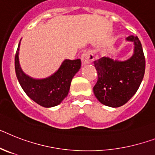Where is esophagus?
<instances>
[{
	"label": "esophagus",
	"mask_w": 155,
	"mask_h": 155,
	"mask_svg": "<svg viewBox=\"0 0 155 155\" xmlns=\"http://www.w3.org/2000/svg\"><path fill=\"white\" fill-rule=\"evenodd\" d=\"M94 59V55L91 51H86L82 54L81 55V62L83 65H87V64L91 63Z\"/></svg>",
	"instance_id": "obj_1"
}]
</instances>
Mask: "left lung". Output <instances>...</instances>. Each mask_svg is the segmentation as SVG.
Returning <instances> with one entry per match:
<instances>
[{"label": "left lung", "mask_w": 155, "mask_h": 155, "mask_svg": "<svg viewBox=\"0 0 155 155\" xmlns=\"http://www.w3.org/2000/svg\"><path fill=\"white\" fill-rule=\"evenodd\" d=\"M134 43V53L124 61L103 57L94 62L97 71V82L93 87L97 99L112 108L124 105L137 92L145 73V57L137 36L126 38Z\"/></svg>", "instance_id": "left-lung-1"}]
</instances>
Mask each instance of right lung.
<instances>
[{
	"instance_id": "obj_1",
	"label": "right lung",
	"mask_w": 155,
	"mask_h": 155,
	"mask_svg": "<svg viewBox=\"0 0 155 155\" xmlns=\"http://www.w3.org/2000/svg\"><path fill=\"white\" fill-rule=\"evenodd\" d=\"M20 41L15 55V70L20 86L27 95L39 105L45 108L58 105L68 95L71 81L81 68V60L65 59L52 75L46 78H33L27 75L20 67Z\"/></svg>"
}]
</instances>
